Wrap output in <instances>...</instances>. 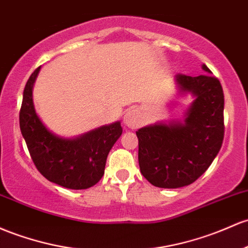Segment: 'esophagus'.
I'll return each mask as SVG.
<instances>
[{"mask_svg": "<svg viewBox=\"0 0 248 248\" xmlns=\"http://www.w3.org/2000/svg\"><path fill=\"white\" fill-rule=\"evenodd\" d=\"M124 124L130 129H137L142 124V118H141L140 113L138 110H129L124 114Z\"/></svg>", "mask_w": 248, "mask_h": 248, "instance_id": "1", "label": "esophagus"}]
</instances>
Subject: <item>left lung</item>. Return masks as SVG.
<instances>
[{
	"label": "left lung",
	"instance_id": "8db88e82",
	"mask_svg": "<svg viewBox=\"0 0 248 248\" xmlns=\"http://www.w3.org/2000/svg\"><path fill=\"white\" fill-rule=\"evenodd\" d=\"M205 74L175 75L179 96L194 100L184 121L156 122L140 128L139 166L153 186L179 188L202 175L221 148L224 140V92L206 64Z\"/></svg>",
	"mask_w": 248,
	"mask_h": 248
}]
</instances>
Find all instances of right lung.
Returning a JSON list of instances; mask_svg holds the SVG:
<instances>
[{
    "instance_id": "1",
    "label": "right lung",
    "mask_w": 248,
    "mask_h": 248,
    "mask_svg": "<svg viewBox=\"0 0 248 248\" xmlns=\"http://www.w3.org/2000/svg\"><path fill=\"white\" fill-rule=\"evenodd\" d=\"M41 67L27 81L20 110V128L39 172L69 189H86L100 181L108 153L122 134L120 122L106 124L75 138L49 130L36 114L32 88Z\"/></svg>"
}]
</instances>
